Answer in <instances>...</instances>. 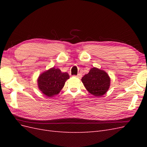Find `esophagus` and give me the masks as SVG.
<instances>
[{
  "label": "esophagus",
  "instance_id": "1",
  "mask_svg": "<svg viewBox=\"0 0 147 147\" xmlns=\"http://www.w3.org/2000/svg\"><path fill=\"white\" fill-rule=\"evenodd\" d=\"M74 77H77V78H82V74H78L77 75H74Z\"/></svg>",
  "mask_w": 147,
  "mask_h": 147
}]
</instances>
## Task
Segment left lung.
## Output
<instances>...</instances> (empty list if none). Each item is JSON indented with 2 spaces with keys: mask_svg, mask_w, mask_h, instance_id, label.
<instances>
[{
  "mask_svg": "<svg viewBox=\"0 0 147 147\" xmlns=\"http://www.w3.org/2000/svg\"><path fill=\"white\" fill-rule=\"evenodd\" d=\"M86 90L96 97H100L108 91L110 78L104 70L96 67L92 68L88 74L82 78Z\"/></svg>",
  "mask_w": 147,
  "mask_h": 147,
  "instance_id": "1",
  "label": "left lung"
}]
</instances>
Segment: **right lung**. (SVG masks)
<instances>
[{
  "instance_id": "1",
  "label": "right lung",
  "mask_w": 147,
  "mask_h": 147,
  "mask_svg": "<svg viewBox=\"0 0 147 147\" xmlns=\"http://www.w3.org/2000/svg\"><path fill=\"white\" fill-rule=\"evenodd\" d=\"M69 78L67 73H63L60 69L53 67L40 75L38 86L42 93L51 97L58 94Z\"/></svg>"
}]
</instances>
